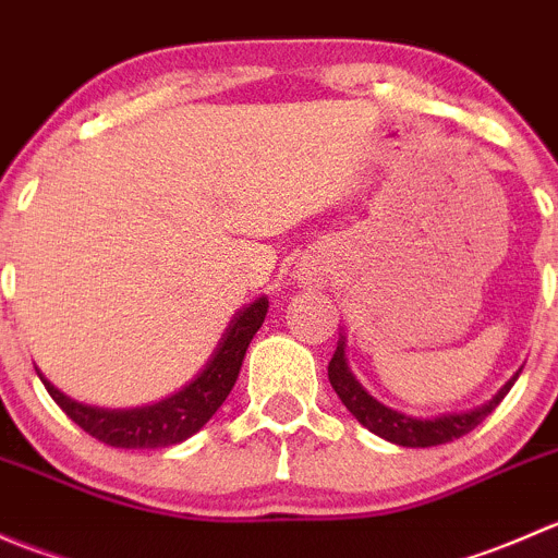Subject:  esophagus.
<instances>
[{
    "label": "esophagus",
    "instance_id": "esophagus-1",
    "mask_svg": "<svg viewBox=\"0 0 558 558\" xmlns=\"http://www.w3.org/2000/svg\"><path fill=\"white\" fill-rule=\"evenodd\" d=\"M305 278H307V280H313V278H315V269H307V272H305Z\"/></svg>",
    "mask_w": 558,
    "mask_h": 558
}]
</instances>
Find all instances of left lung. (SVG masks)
<instances>
[{
    "instance_id": "obj_1",
    "label": "left lung",
    "mask_w": 558,
    "mask_h": 558,
    "mask_svg": "<svg viewBox=\"0 0 558 558\" xmlns=\"http://www.w3.org/2000/svg\"><path fill=\"white\" fill-rule=\"evenodd\" d=\"M519 375L521 369L508 380V384L499 388L486 404H481V408L464 410V413H442L435 415V418H413V415L399 413V410L378 402L367 388L359 384L356 375L348 367L345 337H340L335 356H331L329 362V384L337 391V397L342 399V404L351 410L353 418L362 426H367L373 435L384 437V440L402 448H432L442 446V442L459 440L461 435L475 429V426L502 402L505 393H508L515 380H519Z\"/></svg>"
}]
</instances>
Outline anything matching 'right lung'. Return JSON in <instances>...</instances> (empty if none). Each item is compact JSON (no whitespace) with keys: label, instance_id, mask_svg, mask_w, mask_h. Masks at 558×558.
I'll use <instances>...</instances> for the list:
<instances>
[{"label":"right lung","instance_id":"right-lung-1","mask_svg":"<svg viewBox=\"0 0 558 558\" xmlns=\"http://www.w3.org/2000/svg\"><path fill=\"white\" fill-rule=\"evenodd\" d=\"M269 300L267 296H256L251 305L234 313L229 320L227 331L218 340L216 351L207 359L205 367L194 375L183 388L170 393V397L159 399L154 404H143V408H94V404H83L77 399H70L64 391H59L43 373V380L53 402L99 442L112 448H167L178 446V442L189 440L191 435L202 429L207 421L216 415L223 399L229 397L234 384H238L240 367L247 345H251L253 335L262 329L264 318H267Z\"/></svg>","mask_w":558,"mask_h":558}]
</instances>
